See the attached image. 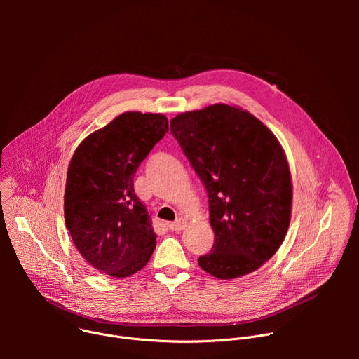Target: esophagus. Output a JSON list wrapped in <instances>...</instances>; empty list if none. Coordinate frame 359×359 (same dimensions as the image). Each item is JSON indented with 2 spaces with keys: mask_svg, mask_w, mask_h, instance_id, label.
Returning <instances> with one entry per match:
<instances>
[{
  "mask_svg": "<svg viewBox=\"0 0 359 359\" xmlns=\"http://www.w3.org/2000/svg\"><path fill=\"white\" fill-rule=\"evenodd\" d=\"M186 224H187V222L184 219H177L176 222H172L168 226L172 231H179V230H183L186 227Z\"/></svg>",
  "mask_w": 359,
  "mask_h": 359,
  "instance_id": "obj_1",
  "label": "esophagus"
}]
</instances>
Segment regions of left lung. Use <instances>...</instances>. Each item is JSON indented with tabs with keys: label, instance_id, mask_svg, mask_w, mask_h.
<instances>
[{
	"label": "left lung",
	"instance_id": "1",
	"mask_svg": "<svg viewBox=\"0 0 359 359\" xmlns=\"http://www.w3.org/2000/svg\"><path fill=\"white\" fill-rule=\"evenodd\" d=\"M170 133L209 196L215 244L198 266L222 280L260 269L291 219V175L280 142L250 112L224 104L177 115Z\"/></svg>",
	"mask_w": 359,
	"mask_h": 359
}]
</instances>
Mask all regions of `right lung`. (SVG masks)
<instances>
[{"label":"right lung","mask_w":359,"mask_h":359,"mask_svg":"<svg viewBox=\"0 0 359 359\" xmlns=\"http://www.w3.org/2000/svg\"><path fill=\"white\" fill-rule=\"evenodd\" d=\"M169 130L161 114L125 112L85 137L71 159L64 196L65 224L82 257L122 278L142 270L156 247L133 177Z\"/></svg>","instance_id":"1"}]
</instances>
